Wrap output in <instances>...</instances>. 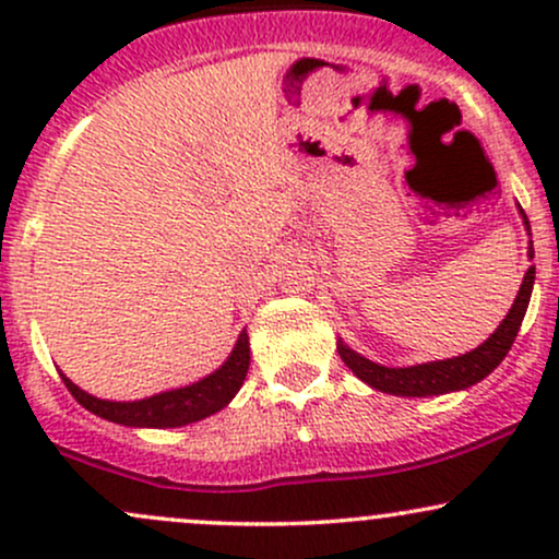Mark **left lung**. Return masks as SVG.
I'll return each instance as SVG.
<instances>
[{"label":"left lung","mask_w":559,"mask_h":559,"mask_svg":"<svg viewBox=\"0 0 559 559\" xmlns=\"http://www.w3.org/2000/svg\"><path fill=\"white\" fill-rule=\"evenodd\" d=\"M521 215H523L525 228H528V217H525L523 210ZM528 258H534V247H528ZM534 278H536V267L531 265L528 271H525V278L521 284V292H518L515 297V305H512V310L507 312L502 323H499V329L493 331L484 344L476 346L473 352H467V355L452 357V360L409 365V368H386V365H378L373 360H368V357L357 355V352L349 349L344 342H338L336 349L352 373L360 378V381L368 383V386L386 391V394L439 396V394H447V391L467 389L473 386V383L484 381V378L504 360L507 352H510L518 331H521L525 310H528L531 292H534Z\"/></svg>","instance_id":"left-lung-1"}]
</instances>
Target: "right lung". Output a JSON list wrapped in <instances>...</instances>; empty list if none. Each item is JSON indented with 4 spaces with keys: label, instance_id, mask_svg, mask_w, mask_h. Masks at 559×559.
I'll list each match as a JSON object with an SVG mask.
<instances>
[{
    "label": "right lung",
    "instance_id": "1",
    "mask_svg": "<svg viewBox=\"0 0 559 559\" xmlns=\"http://www.w3.org/2000/svg\"><path fill=\"white\" fill-rule=\"evenodd\" d=\"M249 370V336L247 331L239 333L234 352L213 376L202 378V381L191 383V386L163 391V394L150 396V400L139 402H107L96 400V396L86 394V391L75 386L70 378L62 376L70 394L75 402L83 404L88 413L99 415V418L120 423V426L133 428H178L186 423H197L207 415H215L234 400L236 391L241 389L243 378Z\"/></svg>",
    "mask_w": 559,
    "mask_h": 559
}]
</instances>
